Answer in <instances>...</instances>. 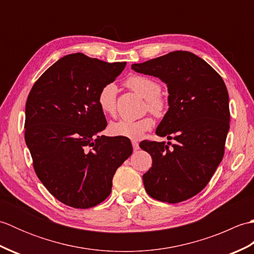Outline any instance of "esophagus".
Wrapping results in <instances>:
<instances>
[{
  "label": "esophagus",
  "instance_id": "34e87169",
  "mask_svg": "<svg viewBox=\"0 0 254 254\" xmlns=\"http://www.w3.org/2000/svg\"><path fill=\"white\" fill-rule=\"evenodd\" d=\"M132 146H133L134 152H136V150H138V148H139L137 142H132Z\"/></svg>",
  "mask_w": 254,
  "mask_h": 254
}]
</instances>
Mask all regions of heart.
<instances>
[{"label": "heart", "mask_w": 254, "mask_h": 254, "mask_svg": "<svg viewBox=\"0 0 254 254\" xmlns=\"http://www.w3.org/2000/svg\"><path fill=\"white\" fill-rule=\"evenodd\" d=\"M128 88L145 98V109L156 117H163L166 112V101L159 94L161 86L155 79L145 75H131L126 80ZM117 86L112 83L105 85L98 94V106L100 110L108 116H115L117 112ZM154 121L150 117H144L138 120H119L110 123L109 132L113 136L137 139L149 130H152Z\"/></svg>", "instance_id": "b5f03b06"}]
</instances>
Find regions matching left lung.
Instances as JSON below:
<instances>
[{
    "label": "left lung",
    "instance_id": "8db88e82",
    "mask_svg": "<svg viewBox=\"0 0 254 254\" xmlns=\"http://www.w3.org/2000/svg\"><path fill=\"white\" fill-rule=\"evenodd\" d=\"M132 68L167 84L169 109L156 134L176 141L139 144L153 158L152 168L143 175L145 190L161 202L186 201L206 187L224 157L230 120L227 87L208 63L188 51Z\"/></svg>",
    "mask_w": 254,
    "mask_h": 254
}]
</instances>
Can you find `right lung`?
Wrapping results in <instances>:
<instances>
[{
    "label": "right lung",
    "instance_id": "add662e5",
    "mask_svg": "<svg viewBox=\"0 0 254 254\" xmlns=\"http://www.w3.org/2000/svg\"><path fill=\"white\" fill-rule=\"evenodd\" d=\"M126 64L65 56L37 79L27 98L25 141L35 172L67 206L89 208L105 201L116 170L133 153L128 138L99 135L107 121L98 94Z\"/></svg>",
    "mask_w": 254,
    "mask_h": 254
}]
</instances>
